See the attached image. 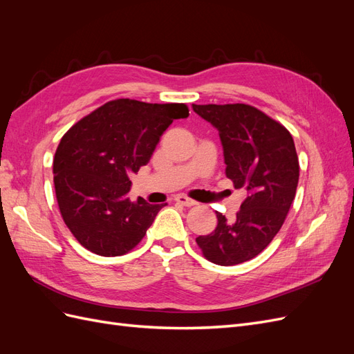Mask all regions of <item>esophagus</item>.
I'll list each match as a JSON object with an SVG mask.
<instances>
[{
  "mask_svg": "<svg viewBox=\"0 0 354 354\" xmlns=\"http://www.w3.org/2000/svg\"><path fill=\"white\" fill-rule=\"evenodd\" d=\"M176 202H177V203H181V205H185V207H195V205H198L196 201L190 199V198H187V196H185V195H178V196L176 198Z\"/></svg>",
  "mask_w": 354,
  "mask_h": 354,
  "instance_id": "1",
  "label": "esophagus"
}]
</instances>
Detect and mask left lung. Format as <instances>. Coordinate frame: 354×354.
I'll return each instance as SVG.
<instances>
[{
  "label": "left lung",
  "mask_w": 354,
  "mask_h": 354,
  "mask_svg": "<svg viewBox=\"0 0 354 354\" xmlns=\"http://www.w3.org/2000/svg\"><path fill=\"white\" fill-rule=\"evenodd\" d=\"M194 111L218 130L226 177L248 194L236 218L217 212L216 230L196 243L214 264L248 261L273 241L295 198L299 164L292 136L250 104H194Z\"/></svg>",
  "instance_id": "8db88e82"
}]
</instances>
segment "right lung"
I'll return each instance as SVG.
<instances>
[{
	"instance_id": "1",
	"label": "right lung",
	"mask_w": 354,
	"mask_h": 354,
	"mask_svg": "<svg viewBox=\"0 0 354 354\" xmlns=\"http://www.w3.org/2000/svg\"><path fill=\"white\" fill-rule=\"evenodd\" d=\"M189 116L185 103L116 99L72 125L53 159L62 218L84 248L118 257L130 252L152 226L159 209L131 202L130 173L151 159L160 136L174 120Z\"/></svg>"
}]
</instances>
